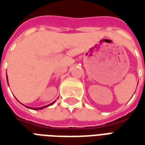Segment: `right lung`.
I'll list each match as a JSON object with an SVG mask.
<instances>
[{
	"mask_svg": "<svg viewBox=\"0 0 145 145\" xmlns=\"http://www.w3.org/2000/svg\"><path fill=\"white\" fill-rule=\"evenodd\" d=\"M7 79H8V76H7ZM8 81V80H7ZM54 103H54H50V105H48V106H42V107H39V108H29V107H28V106H25L27 107V108H29V109H35V110H39V109H42L43 108H46V107H47V106H51V105H53V104Z\"/></svg>",
	"mask_w": 145,
	"mask_h": 145,
	"instance_id": "obj_1",
	"label": "right lung"
}]
</instances>
